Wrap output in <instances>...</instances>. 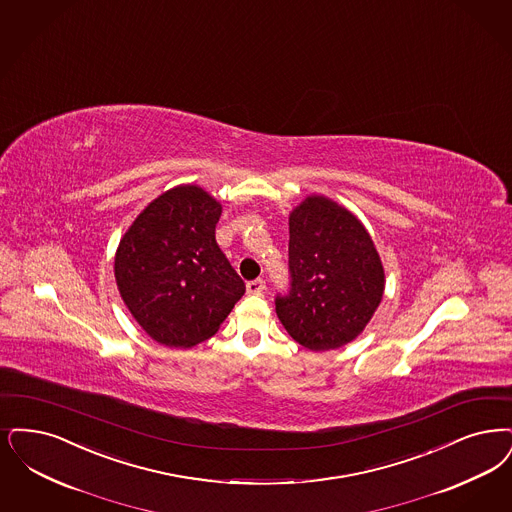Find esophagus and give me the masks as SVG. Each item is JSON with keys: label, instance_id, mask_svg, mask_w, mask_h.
Listing matches in <instances>:
<instances>
[{"label": "esophagus", "instance_id": "obj_1", "mask_svg": "<svg viewBox=\"0 0 512 512\" xmlns=\"http://www.w3.org/2000/svg\"><path fill=\"white\" fill-rule=\"evenodd\" d=\"M247 293H253V295H261L263 291L266 289L265 280H251V282H247Z\"/></svg>", "mask_w": 512, "mask_h": 512}]
</instances>
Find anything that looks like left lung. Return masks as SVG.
<instances>
[{
    "mask_svg": "<svg viewBox=\"0 0 512 512\" xmlns=\"http://www.w3.org/2000/svg\"><path fill=\"white\" fill-rule=\"evenodd\" d=\"M291 293L276 299L287 333L308 350L354 341L385 293V268L362 221L322 194L289 213Z\"/></svg>",
    "mask_w": 512,
    "mask_h": 512,
    "instance_id": "8db88e82",
    "label": "left lung"
}]
</instances>
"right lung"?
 Returning a JSON list of instances; mask_svg holds the SVG:
<instances>
[{"instance_id":"right-lung-1","label":"right lung","mask_w":512,"mask_h":512,"mask_svg":"<svg viewBox=\"0 0 512 512\" xmlns=\"http://www.w3.org/2000/svg\"><path fill=\"white\" fill-rule=\"evenodd\" d=\"M221 213L202 186H173L144 207L116 249L123 303L164 347H196L213 337L246 293L215 240Z\"/></svg>"}]
</instances>
